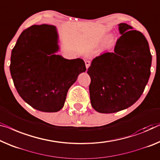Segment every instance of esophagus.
I'll use <instances>...</instances> for the list:
<instances>
[{
	"label": "esophagus",
	"instance_id": "obj_1",
	"mask_svg": "<svg viewBox=\"0 0 160 160\" xmlns=\"http://www.w3.org/2000/svg\"><path fill=\"white\" fill-rule=\"evenodd\" d=\"M90 65V62L88 61V60L85 61V66H86V68H87V69H88V68H89Z\"/></svg>",
	"mask_w": 160,
	"mask_h": 160
}]
</instances>
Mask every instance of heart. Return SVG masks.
Listing matches in <instances>:
<instances>
[{"mask_svg": "<svg viewBox=\"0 0 160 160\" xmlns=\"http://www.w3.org/2000/svg\"><path fill=\"white\" fill-rule=\"evenodd\" d=\"M111 39V35H107L106 37L104 38V40L105 41H108V40H110Z\"/></svg>", "mask_w": 160, "mask_h": 160, "instance_id": "1", "label": "heart"}]
</instances>
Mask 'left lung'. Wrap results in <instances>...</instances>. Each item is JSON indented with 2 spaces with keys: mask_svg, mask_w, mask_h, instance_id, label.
Segmentation results:
<instances>
[{
  "mask_svg": "<svg viewBox=\"0 0 160 160\" xmlns=\"http://www.w3.org/2000/svg\"><path fill=\"white\" fill-rule=\"evenodd\" d=\"M121 34L113 52L92 59L88 69L91 105L102 113L124 110L138 101L150 76L152 54L149 43L141 32L121 23Z\"/></svg>",
  "mask_w": 160,
  "mask_h": 160,
  "instance_id": "obj_1",
  "label": "left lung"
}]
</instances>
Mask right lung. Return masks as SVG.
Masks as SVG:
<instances>
[{"label":"right lung","mask_w":160,"mask_h":160,"mask_svg":"<svg viewBox=\"0 0 160 160\" xmlns=\"http://www.w3.org/2000/svg\"><path fill=\"white\" fill-rule=\"evenodd\" d=\"M59 42L56 27L34 25L21 33L11 52L10 72L18 93L42 112L61 110L69 88L86 70L83 59L57 54Z\"/></svg>","instance_id":"right-lung-1"}]
</instances>
